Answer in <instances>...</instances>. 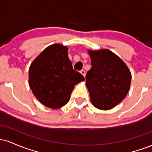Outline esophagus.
<instances>
[{
  "label": "esophagus",
  "instance_id": "1",
  "mask_svg": "<svg viewBox=\"0 0 152 152\" xmlns=\"http://www.w3.org/2000/svg\"><path fill=\"white\" fill-rule=\"evenodd\" d=\"M80 73H81V74L83 75V76H84V77L86 76V71H85L84 70H81V71H80Z\"/></svg>",
  "mask_w": 152,
  "mask_h": 152
}]
</instances>
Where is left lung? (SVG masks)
<instances>
[{
    "label": "left lung",
    "instance_id": "obj_1",
    "mask_svg": "<svg viewBox=\"0 0 152 152\" xmlns=\"http://www.w3.org/2000/svg\"><path fill=\"white\" fill-rule=\"evenodd\" d=\"M91 68L86 86L92 104L101 110L113 109L124 99L130 88L132 74L128 66L109 49L88 50Z\"/></svg>",
    "mask_w": 152,
    "mask_h": 152
}]
</instances>
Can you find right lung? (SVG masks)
<instances>
[{
    "mask_svg": "<svg viewBox=\"0 0 152 152\" xmlns=\"http://www.w3.org/2000/svg\"><path fill=\"white\" fill-rule=\"evenodd\" d=\"M68 50L60 43L50 45L29 67L31 90L38 102L50 109H57L66 105L75 85L84 81V77L73 69Z\"/></svg>",
    "mask_w": 152,
    "mask_h": 152,
    "instance_id": "obj_1",
    "label": "right lung"
}]
</instances>
